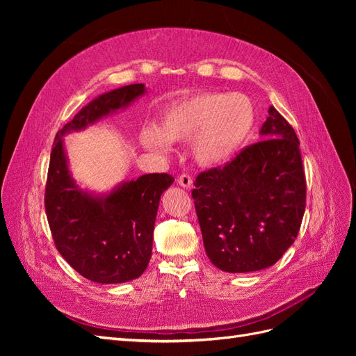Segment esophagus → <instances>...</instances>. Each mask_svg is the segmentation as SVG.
Returning a JSON list of instances; mask_svg holds the SVG:
<instances>
[{
    "label": "esophagus",
    "instance_id": "34e87169",
    "mask_svg": "<svg viewBox=\"0 0 356 356\" xmlns=\"http://www.w3.org/2000/svg\"><path fill=\"white\" fill-rule=\"evenodd\" d=\"M178 184H179L182 188H191V186H193V178H191L188 174H182V175H179V178H178Z\"/></svg>",
    "mask_w": 356,
    "mask_h": 356
}]
</instances>
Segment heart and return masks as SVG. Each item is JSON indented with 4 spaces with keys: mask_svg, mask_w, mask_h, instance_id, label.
I'll return each instance as SVG.
<instances>
[{
    "mask_svg": "<svg viewBox=\"0 0 356 356\" xmlns=\"http://www.w3.org/2000/svg\"><path fill=\"white\" fill-rule=\"evenodd\" d=\"M255 118L254 105L243 93H196L169 106L159 127H145L141 144L157 153H169L170 143L193 138L191 152L197 163L221 166L245 147Z\"/></svg>",
    "mask_w": 356,
    "mask_h": 356,
    "instance_id": "obj_1",
    "label": "heart"
}]
</instances>
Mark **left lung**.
Returning a JSON list of instances; mask_svg holds the SVG:
<instances>
[{"label": "left lung", "instance_id": "8db88e82", "mask_svg": "<svg viewBox=\"0 0 356 356\" xmlns=\"http://www.w3.org/2000/svg\"><path fill=\"white\" fill-rule=\"evenodd\" d=\"M260 135L263 141L230 163L199 174L191 191L204 251L222 272L273 266L305 215L306 178L293 126L270 106Z\"/></svg>", "mask_w": 356, "mask_h": 356}]
</instances>
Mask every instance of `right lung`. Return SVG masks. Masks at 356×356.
<instances>
[{
    "label": "right lung",
    "instance_id": "right-lung-1",
    "mask_svg": "<svg viewBox=\"0 0 356 356\" xmlns=\"http://www.w3.org/2000/svg\"><path fill=\"white\" fill-rule=\"evenodd\" d=\"M145 92L144 84H129L99 95L60 129L53 143L44 199L50 232L60 255L92 282L122 284L145 272L160 196L174 177L147 174L96 195L72 178L63 136L124 110Z\"/></svg>",
    "mask_w": 356,
    "mask_h": 356
}]
</instances>
